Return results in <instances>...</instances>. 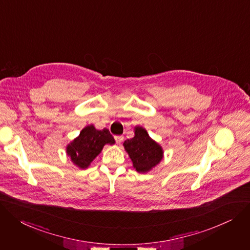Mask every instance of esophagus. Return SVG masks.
Returning a JSON list of instances; mask_svg holds the SVG:
<instances>
[{
	"label": "esophagus",
	"instance_id": "esophagus-1",
	"mask_svg": "<svg viewBox=\"0 0 250 250\" xmlns=\"http://www.w3.org/2000/svg\"><path fill=\"white\" fill-rule=\"evenodd\" d=\"M115 140H116L117 144H121L124 141V137H123V135H116Z\"/></svg>",
	"mask_w": 250,
	"mask_h": 250
}]
</instances>
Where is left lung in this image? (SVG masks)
Here are the masks:
<instances>
[{
  "label": "left lung",
  "instance_id": "left-lung-1",
  "mask_svg": "<svg viewBox=\"0 0 250 250\" xmlns=\"http://www.w3.org/2000/svg\"><path fill=\"white\" fill-rule=\"evenodd\" d=\"M124 146L127 151L133 167L138 172H147L163 158V149L142 126L135 127L134 137L126 140Z\"/></svg>",
  "mask_w": 250,
  "mask_h": 250
}]
</instances>
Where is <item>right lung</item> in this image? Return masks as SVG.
I'll return each mask as SVG.
<instances>
[{"label":"right lung","mask_w":250,"mask_h":250,"mask_svg":"<svg viewBox=\"0 0 250 250\" xmlns=\"http://www.w3.org/2000/svg\"><path fill=\"white\" fill-rule=\"evenodd\" d=\"M106 144H115V139L107 128L98 130L94 125H87L67 146L66 153L76 166L86 168Z\"/></svg>","instance_id":"right-lung-1"}]
</instances>
